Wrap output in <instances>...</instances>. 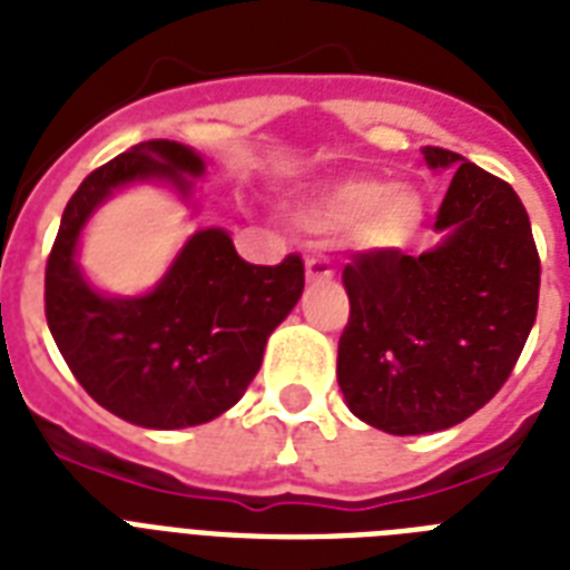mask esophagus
<instances>
[{
	"label": "esophagus",
	"instance_id": "esophagus-1",
	"mask_svg": "<svg viewBox=\"0 0 570 570\" xmlns=\"http://www.w3.org/2000/svg\"><path fill=\"white\" fill-rule=\"evenodd\" d=\"M304 268H307V281H311V284H320V281H331V277H334L331 259L322 257V254H311L307 263H304Z\"/></svg>",
	"mask_w": 570,
	"mask_h": 570
}]
</instances>
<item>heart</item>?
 <instances>
[{
    "label": "heart",
    "instance_id": "obj_1",
    "mask_svg": "<svg viewBox=\"0 0 570 570\" xmlns=\"http://www.w3.org/2000/svg\"><path fill=\"white\" fill-rule=\"evenodd\" d=\"M313 233H361L373 248H402L423 224V197L407 186H390L373 177H352L331 186L302 213Z\"/></svg>",
    "mask_w": 570,
    "mask_h": 570
}]
</instances>
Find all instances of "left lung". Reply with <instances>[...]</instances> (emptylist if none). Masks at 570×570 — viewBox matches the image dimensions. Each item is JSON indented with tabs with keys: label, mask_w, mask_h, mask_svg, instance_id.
<instances>
[{
	"label": "left lung",
	"mask_w": 570,
	"mask_h": 570,
	"mask_svg": "<svg viewBox=\"0 0 570 570\" xmlns=\"http://www.w3.org/2000/svg\"><path fill=\"white\" fill-rule=\"evenodd\" d=\"M452 171L423 254L361 250L343 268L348 322L337 381L346 405L390 434H429L497 396L539 313L541 259L530 215L505 180L464 156L423 147Z\"/></svg>",
	"instance_id": "left-lung-1"
}]
</instances>
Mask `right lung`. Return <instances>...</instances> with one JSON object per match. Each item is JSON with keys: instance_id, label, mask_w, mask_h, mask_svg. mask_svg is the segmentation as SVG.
Segmentation results:
<instances>
[{"instance_id": "right-lung-1", "label": "right lung", "mask_w": 570, "mask_h": 570, "mask_svg": "<svg viewBox=\"0 0 570 570\" xmlns=\"http://www.w3.org/2000/svg\"><path fill=\"white\" fill-rule=\"evenodd\" d=\"M204 171L189 147L156 138L115 156L67 200L43 277L47 325L88 396L127 423L186 429L224 414L263 364L268 334L304 289V263L250 266L222 227L197 230L154 293L106 298L76 266L79 230L111 189L136 180H171Z\"/></svg>"}]
</instances>
